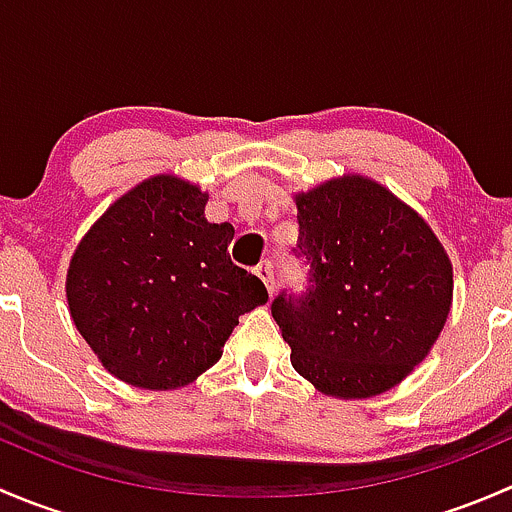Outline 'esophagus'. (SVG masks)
Segmentation results:
<instances>
[{
	"label": "esophagus",
	"instance_id": "obj_1",
	"mask_svg": "<svg viewBox=\"0 0 512 512\" xmlns=\"http://www.w3.org/2000/svg\"><path fill=\"white\" fill-rule=\"evenodd\" d=\"M255 272H257V277H260L262 282H265V287H267V292H275V287H277V277H275V265H272V260H262L260 265L255 267Z\"/></svg>",
	"mask_w": 512,
	"mask_h": 512
}]
</instances>
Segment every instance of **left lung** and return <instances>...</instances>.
I'll return each instance as SVG.
<instances>
[{"instance_id":"1","label":"left lung","mask_w":512,"mask_h":512,"mask_svg":"<svg viewBox=\"0 0 512 512\" xmlns=\"http://www.w3.org/2000/svg\"><path fill=\"white\" fill-rule=\"evenodd\" d=\"M302 294H277L272 317L292 366L322 394L369 399L426 359L451 312L453 267L426 220L364 175L297 198Z\"/></svg>"}]
</instances>
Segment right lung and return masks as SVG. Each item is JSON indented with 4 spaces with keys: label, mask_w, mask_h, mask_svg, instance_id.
Masks as SVG:
<instances>
[{
    "label": "right lung",
    "mask_w": 512,
    "mask_h": 512,
    "mask_svg": "<svg viewBox=\"0 0 512 512\" xmlns=\"http://www.w3.org/2000/svg\"><path fill=\"white\" fill-rule=\"evenodd\" d=\"M208 195L153 175L118 198L71 257L66 299L103 366L138 389L190 384L223 356L240 314L267 302L230 260L235 227L205 220Z\"/></svg>",
    "instance_id": "1"
}]
</instances>
